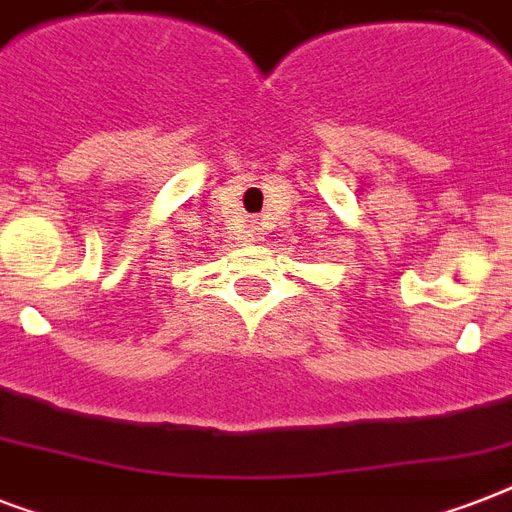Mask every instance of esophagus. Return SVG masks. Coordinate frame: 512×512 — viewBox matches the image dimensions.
<instances>
[{
    "label": "esophagus",
    "instance_id": "esophagus-1",
    "mask_svg": "<svg viewBox=\"0 0 512 512\" xmlns=\"http://www.w3.org/2000/svg\"><path fill=\"white\" fill-rule=\"evenodd\" d=\"M252 236H257V231H255V233H252Z\"/></svg>",
    "mask_w": 512,
    "mask_h": 512
}]
</instances>
